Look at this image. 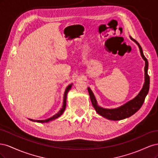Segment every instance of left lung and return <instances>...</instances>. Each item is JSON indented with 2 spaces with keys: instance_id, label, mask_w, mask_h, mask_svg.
I'll return each mask as SVG.
<instances>
[{
  "instance_id": "left-lung-1",
  "label": "left lung",
  "mask_w": 158,
  "mask_h": 158,
  "mask_svg": "<svg viewBox=\"0 0 158 158\" xmlns=\"http://www.w3.org/2000/svg\"><path fill=\"white\" fill-rule=\"evenodd\" d=\"M131 40L135 42L136 45L138 46V48L140 49V55L142 59L145 61V67H144V83L143 85V87L140 92L138 93L136 96L132 99L128 101L126 103L123 104V106L114 108V109H106L100 107L98 106L97 100L95 99L94 94H93L92 89L89 87L88 88V93L90 97L91 102H92V106L95 109L96 112L104 118H106L109 120L111 121H120L125 119L126 118L130 117L132 114L137 112L138 110L142 107L143 103H144L145 98L148 93L150 88V77L148 74V62L147 59L143 53L142 49L139 44L135 40L132 39L130 36Z\"/></svg>"
}]
</instances>
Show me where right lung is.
Here are the masks:
<instances>
[{
  "label": "right lung",
  "instance_id": "obj_1",
  "mask_svg": "<svg viewBox=\"0 0 158 158\" xmlns=\"http://www.w3.org/2000/svg\"><path fill=\"white\" fill-rule=\"evenodd\" d=\"M73 84H69L67 88H66L65 91H64V98H63V106H62L61 109H60V111L56 113L55 115H53L52 117L49 118H47V119H45V120H34V119H31V118H28L29 120L33 121V122H37V123H48L51 121H53V120H55L56 118H59L60 115H62L63 114V113H64V110L66 109V97H67V94L68 92H69V90L71 89L72 88V85H73Z\"/></svg>",
  "mask_w": 158,
  "mask_h": 158
}]
</instances>
